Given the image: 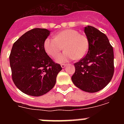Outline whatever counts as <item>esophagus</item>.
<instances>
[{"label":"esophagus","mask_w":124,"mask_h":124,"mask_svg":"<svg viewBox=\"0 0 124 124\" xmlns=\"http://www.w3.org/2000/svg\"><path fill=\"white\" fill-rule=\"evenodd\" d=\"M66 65H67L66 64H61V68H64L66 66Z\"/></svg>","instance_id":"34e87169"}]
</instances>
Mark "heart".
<instances>
[{"label": "heart", "instance_id": "1", "mask_svg": "<svg viewBox=\"0 0 124 124\" xmlns=\"http://www.w3.org/2000/svg\"><path fill=\"white\" fill-rule=\"evenodd\" d=\"M63 47L66 51L57 57L56 61L58 63H64L68 60H80L88 51V39L76 30L66 29L58 33L54 38H47L44 41L45 50L53 58L58 55Z\"/></svg>", "mask_w": 124, "mask_h": 124}]
</instances>
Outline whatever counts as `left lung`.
Returning a JSON list of instances; mask_svg holds the SVG:
<instances>
[{"mask_svg": "<svg viewBox=\"0 0 124 124\" xmlns=\"http://www.w3.org/2000/svg\"><path fill=\"white\" fill-rule=\"evenodd\" d=\"M89 49L85 56L74 64L71 77L76 87L87 93L104 88L111 81L114 71L113 48L104 33L92 26L84 28Z\"/></svg>", "mask_w": 124, "mask_h": 124, "instance_id": "left-lung-1", "label": "left lung"}]
</instances>
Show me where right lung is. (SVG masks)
Instances as JSON below:
<instances>
[{
  "label": "right lung",
  "mask_w": 124,
  "mask_h": 124,
  "mask_svg": "<svg viewBox=\"0 0 124 124\" xmlns=\"http://www.w3.org/2000/svg\"><path fill=\"white\" fill-rule=\"evenodd\" d=\"M51 31L34 28L13 45L9 56L12 76L19 90L31 96L45 94L54 87L62 68L46 53L44 41Z\"/></svg>",
  "instance_id": "add662e5"
}]
</instances>
